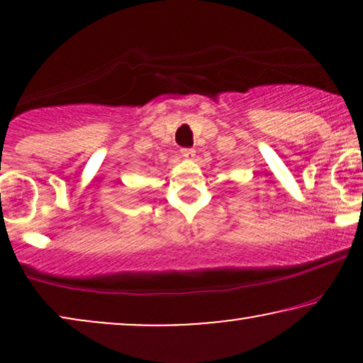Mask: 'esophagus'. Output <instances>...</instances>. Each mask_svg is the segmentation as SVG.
I'll use <instances>...</instances> for the list:
<instances>
[{
	"label": "esophagus",
	"instance_id": "obj_1",
	"mask_svg": "<svg viewBox=\"0 0 363 363\" xmlns=\"http://www.w3.org/2000/svg\"><path fill=\"white\" fill-rule=\"evenodd\" d=\"M182 157L185 160H193L195 158V150L193 148H182Z\"/></svg>",
	"mask_w": 363,
	"mask_h": 363
}]
</instances>
